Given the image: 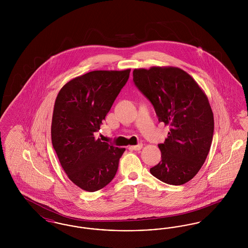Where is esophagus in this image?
<instances>
[{
  "mask_svg": "<svg viewBox=\"0 0 248 248\" xmlns=\"http://www.w3.org/2000/svg\"><path fill=\"white\" fill-rule=\"evenodd\" d=\"M142 147H143V144L140 143V144H138V145L131 146L130 149H132V150H134V151H140V150H141Z\"/></svg>",
  "mask_w": 248,
  "mask_h": 248,
  "instance_id": "1",
  "label": "esophagus"
}]
</instances>
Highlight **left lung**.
<instances>
[{"instance_id":"1","label":"left lung","mask_w":248,"mask_h":248,"mask_svg":"<svg viewBox=\"0 0 248 248\" xmlns=\"http://www.w3.org/2000/svg\"><path fill=\"white\" fill-rule=\"evenodd\" d=\"M133 81L159 122L170 126L167 139L158 145L162 160L151 174L169 185L187 183L199 172L212 143L214 116L207 96L189 74L175 67L134 70Z\"/></svg>"}]
</instances>
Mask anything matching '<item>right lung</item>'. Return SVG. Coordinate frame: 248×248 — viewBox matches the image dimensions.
<instances>
[{
	"label": "right lung",
	"instance_id": "1",
	"mask_svg": "<svg viewBox=\"0 0 248 248\" xmlns=\"http://www.w3.org/2000/svg\"><path fill=\"white\" fill-rule=\"evenodd\" d=\"M130 70L94 71L72 79L57 96L51 137L60 165L71 181L87 191L104 188L115 177L125 149L95 140Z\"/></svg>",
	"mask_w": 248,
	"mask_h": 248
}]
</instances>
